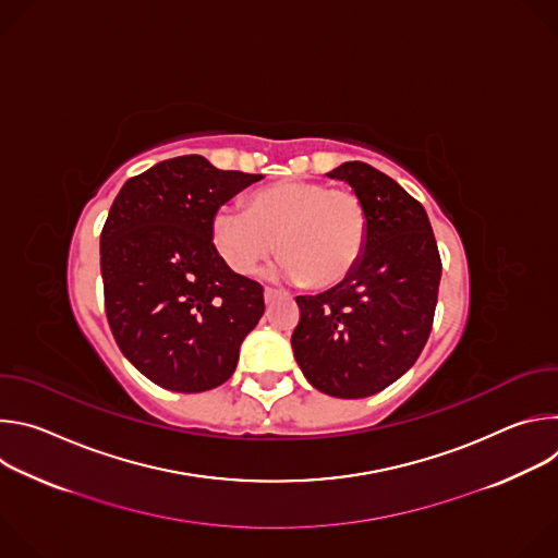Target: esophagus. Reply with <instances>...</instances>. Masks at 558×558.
Masks as SVG:
<instances>
[{
    "instance_id": "obj_1",
    "label": "esophagus",
    "mask_w": 558,
    "mask_h": 558,
    "mask_svg": "<svg viewBox=\"0 0 558 558\" xmlns=\"http://www.w3.org/2000/svg\"><path fill=\"white\" fill-rule=\"evenodd\" d=\"M278 295H282V291H280V289H276V287H265V300H267V302L276 300Z\"/></svg>"
}]
</instances>
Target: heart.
<instances>
[{
	"instance_id": "obj_1",
	"label": "heart",
	"mask_w": 558,
	"mask_h": 558,
	"mask_svg": "<svg viewBox=\"0 0 558 558\" xmlns=\"http://www.w3.org/2000/svg\"><path fill=\"white\" fill-rule=\"evenodd\" d=\"M211 238L222 263L238 276H254L276 250L289 278L308 289H331L344 282L364 256L368 214L349 190L280 181L252 192L243 214L218 211Z\"/></svg>"
}]
</instances>
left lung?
<instances>
[{"instance_id":"obj_1","label":"left lung","mask_w":558,"mask_h":558,"mask_svg":"<svg viewBox=\"0 0 558 558\" xmlns=\"http://www.w3.org/2000/svg\"><path fill=\"white\" fill-rule=\"evenodd\" d=\"M329 177L347 181L364 203L368 241L344 282L295 298L291 347L317 390L357 400L417 362L433 329L441 258L424 205L390 177L360 161Z\"/></svg>"}]
</instances>
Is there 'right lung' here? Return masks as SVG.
Listing matches in <instances>:
<instances>
[{"instance_id":"add662e5","label":"right lung","mask_w":558,"mask_h":558,"mask_svg":"<svg viewBox=\"0 0 558 558\" xmlns=\"http://www.w3.org/2000/svg\"><path fill=\"white\" fill-rule=\"evenodd\" d=\"M260 179L187 154L132 177L114 198L101 229L106 315L121 353L154 384L201 392L235 371L265 289L222 263L211 222Z\"/></svg>"}]
</instances>
